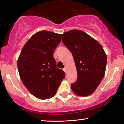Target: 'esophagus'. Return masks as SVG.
<instances>
[{
	"label": "esophagus",
	"instance_id": "1",
	"mask_svg": "<svg viewBox=\"0 0 124 124\" xmlns=\"http://www.w3.org/2000/svg\"><path fill=\"white\" fill-rule=\"evenodd\" d=\"M63 70L64 71V72H65V73H67V69H66V68H64L63 69Z\"/></svg>",
	"mask_w": 124,
	"mask_h": 124
}]
</instances>
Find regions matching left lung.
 I'll list each match as a JSON object with an SVG mask.
<instances>
[{
	"instance_id": "left-lung-1",
	"label": "left lung",
	"mask_w": 124,
	"mask_h": 124,
	"mask_svg": "<svg viewBox=\"0 0 124 124\" xmlns=\"http://www.w3.org/2000/svg\"><path fill=\"white\" fill-rule=\"evenodd\" d=\"M62 35V43L72 52L77 68V79L71 84L78 96H86L95 90L104 76L107 56L103 47L87 33L72 30Z\"/></svg>"
}]
</instances>
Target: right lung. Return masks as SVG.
I'll return each mask as SVG.
<instances>
[{
  "mask_svg": "<svg viewBox=\"0 0 124 124\" xmlns=\"http://www.w3.org/2000/svg\"><path fill=\"white\" fill-rule=\"evenodd\" d=\"M61 42L60 34L47 30L34 34L22 49L18 70L24 86L40 99L53 97L65 74L57 68L54 51Z\"/></svg>",
  "mask_w": 124,
  "mask_h": 124,
  "instance_id": "obj_1",
  "label": "right lung"
}]
</instances>
